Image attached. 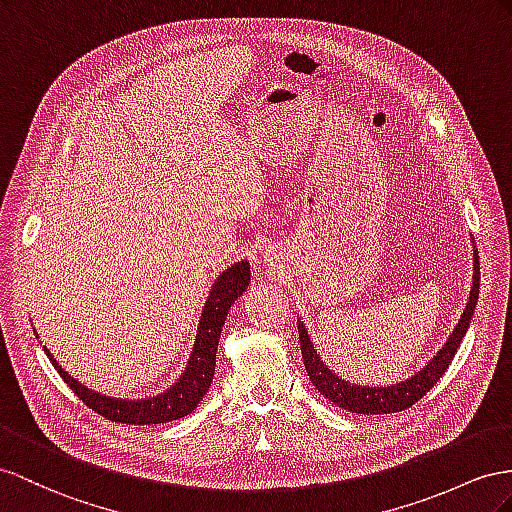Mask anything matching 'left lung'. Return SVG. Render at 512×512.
I'll return each mask as SVG.
<instances>
[{"mask_svg": "<svg viewBox=\"0 0 512 512\" xmlns=\"http://www.w3.org/2000/svg\"><path fill=\"white\" fill-rule=\"evenodd\" d=\"M471 290L465 303V309L461 313V320L454 326L450 337L445 339V344L439 348V352L432 357L422 370L415 372L413 376L404 378V381L396 385H359L348 383L344 378H339L329 365L320 359V352L316 350V344L307 331V326L298 318V339L300 350H303V361L307 368L309 381L313 383L322 396L342 406V409L357 413V415H385V413H398L409 409L419 398H424L426 393L437 385L439 378L450 368V363L456 355L458 346H461L463 337L469 329L471 316L478 305V292H480V261L478 251L474 246V277H471Z\"/></svg>", "mask_w": 512, "mask_h": 512, "instance_id": "left-lung-1", "label": "left lung"}]
</instances>
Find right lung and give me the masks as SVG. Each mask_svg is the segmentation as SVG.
<instances>
[{"label":"right lung","mask_w":512,"mask_h":512,"mask_svg":"<svg viewBox=\"0 0 512 512\" xmlns=\"http://www.w3.org/2000/svg\"><path fill=\"white\" fill-rule=\"evenodd\" d=\"M251 283V264L246 259L235 261L227 270L218 274L212 290L203 305L199 329H196L194 346L181 376L168 389L155 393V396L144 398H114L86 387L84 383L73 378L62 365L54 359V355L43 346L45 355L51 365L58 370L62 381L71 387V391L95 413L112 419L119 424L149 426V424H166L173 419H181L190 415L196 404H199L205 393L212 387V378L216 372V350L222 324L227 320L231 305L238 300ZM38 335V333H36Z\"/></svg>","instance_id":"obj_1"}]
</instances>
